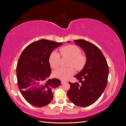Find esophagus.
<instances>
[{
    "instance_id": "esophagus-1",
    "label": "esophagus",
    "mask_w": 126,
    "mask_h": 126,
    "mask_svg": "<svg viewBox=\"0 0 126 126\" xmlns=\"http://www.w3.org/2000/svg\"><path fill=\"white\" fill-rule=\"evenodd\" d=\"M61 82H62V83H66V81H64V80H62V81H61Z\"/></svg>"
}]
</instances>
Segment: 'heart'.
Wrapping results in <instances>:
<instances>
[{
	"mask_svg": "<svg viewBox=\"0 0 126 126\" xmlns=\"http://www.w3.org/2000/svg\"><path fill=\"white\" fill-rule=\"evenodd\" d=\"M60 54L63 57L70 58L69 66H73L77 70H80L84 67L86 63V57L81 54V50L77 46L75 45H69L60 49ZM60 56L58 52L54 51L51 52L49 56V62L52 68H55L59 66ZM72 67L60 68L54 72L55 77L62 80H66L70 77L74 73Z\"/></svg>",
	"mask_w": 126,
	"mask_h": 126,
	"instance_id": "1",
	"label": "heart"
}]
</instances>
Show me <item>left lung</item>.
Masks as SVG:
<instances>
[{"instance_id":"obj_1","label":"left lung","mask_w":126,"mask_h":126,"mask_svg":"<svg viewBox=\"0 0 126 126\" xmlns=\"http://www.w3.org/2000/svg\"><path fill=\"white\" fill-rule=\"evenodd\" d=\"M74 41L85 51L87 61L81 71L74 76L80 80L81 85L69 82L70 88L67 95L75 105L87 107L96 102L105 90L108 82L109 67L102 52L96 45L83 39ZM82 79L84 80L82 81Z\"/></svg>"}]
</instances>
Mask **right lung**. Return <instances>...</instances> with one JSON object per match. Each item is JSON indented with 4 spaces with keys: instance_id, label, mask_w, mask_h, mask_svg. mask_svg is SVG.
Returning a JSON list of instances; mask_svg holds the SVG:
<instances>
[{
    "instance_id": "right-lung-1",
    "label": "right lung",
    "mask_w": 126,
    "mask_h": 126,
    "mask_svg": "<svg viewBox=\"0 0 126 126\" xmlns=\"http://www.w3.org/2000/svg\"><path fill=\"white\" fill-rule=\"evenodd\" d=\"M62 44L41 39L29 44L20 55L16 68L18 86L30 105L47 106L52 100V89L60 85L59 79L48 78L51 72L49 59L52 51Z\"/></svg>"
}]
</instances>
